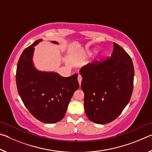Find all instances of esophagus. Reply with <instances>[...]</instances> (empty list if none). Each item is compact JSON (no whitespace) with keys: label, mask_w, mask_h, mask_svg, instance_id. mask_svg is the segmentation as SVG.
<instances>
[{"label":"esophagus","mask_w":152,"mask_h":152,"mask_svg":"<svg viewBox=\"0 0 152 152\" xmlns=\"http://www.w3.org/2000/svg\"><path fill=\"white\" fill-rule=\"evenodd\" d=\"M82 76H80V75H78V82H79V84L80 85L81 84V82H82Z\"/></svg>","instance_id":"esophagus-1"}]
</instances>
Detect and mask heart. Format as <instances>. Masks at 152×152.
Wrapping results in <instances>:
<instances>
[{
	"label": "heart",
	"mask_w": 152,
	"mask_h": 152,
	"mask_svg": "<svg viewBox=\"0 0 152 152\" xmlns=\"http://www.w3.org/2000/svg\"><path fill=\"white\" fill-rule=\"evenodd\" d=\"M93 52H96V50H94V51H93Z\"/></svg>",
	"instance_id": "1"
}]
</instances>
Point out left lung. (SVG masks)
<instances>
[{
    "instance_id": "obj_1",
    "label": "left lung",
    "mask_w": 152,
    "mask_h": 152,
    "mask_svg": "<svg viewBox=\"0 0 152 152\" xmlns=\"http://www.w3.org/2000/svg\"><path fill=\"white\" fill-rule=\"evenodd\" d=\"M87 117L96 124H106L119 116L130 101L134 68L130 56L113 43L110 58L86 64L80 70Z\"/></svg>"
}]
</instances>
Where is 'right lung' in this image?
<instances>
[{"instance_id": "obj_1", "label": "right lung", "mask_w": 152, "mask_h": 152, "mask_svg": "<svg viewBox=\"0 0 152 152\" xmlns=\"http://www.w3.org/2000/svg\"><path fill=\"white\" fill-rule=\"evenodd\" d=\"M38 39L23 51L17 64L16 82L19 94L32 115L45 123L63 119L74 92L79 88L78 74L62 77L54 72L38 70L33 61ZM51 43L58 44L56 41Z\"/></svg>"}]
</instances>
